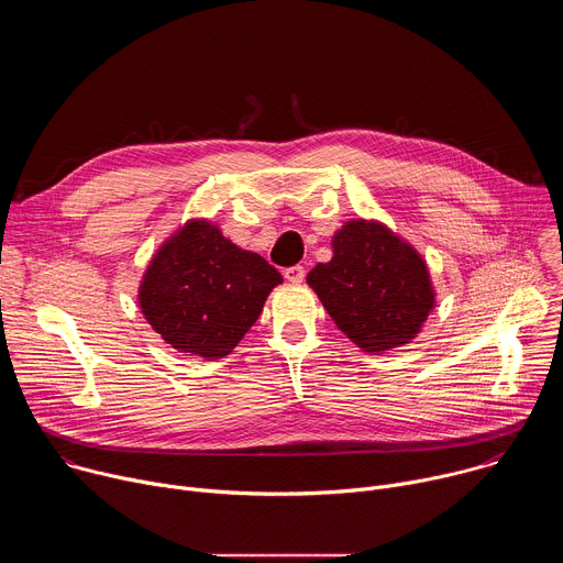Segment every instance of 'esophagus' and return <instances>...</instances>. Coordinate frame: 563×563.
Segmentation results:
<instances>
[{"instance_id": "34e87169", "label": "esophagus", "mask_w": 563, "mask_h": 563, "mask_svg": "<svg viewBox=\"0 0 563 563\" xmlns=\"http://www.w3.org/2000/svg\"><path fill=\"white\" fill-rule=\"evenodd\" d=\"M285 278H287L289 283H302V278H305V267H302V265H291V267H287V269H285Z\"/></svg>"}]
</instances>
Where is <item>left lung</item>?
<instances>
[{
	"instance_id": "obj_1",
	"label": "left lung",
	"mask_w": 563,
	"mask_h": 563,
	"mask_svg": "<svg viewBox=\"0 0 563 563\" xmlns=\"http://www.w3.org/2000/svg\"><path fill=\"white\" fill-rule=\"evenodd\" d=\"M334 256L307 283L336 328L365 352L410 343L434 307L423 258L376 222H347L334 235Z\"/></svg>"
}]
</instances>
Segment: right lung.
I'll list each match as a JSON object with an SVG mask.
<instances>
[{
  "label": "right lung",
  "instance_id": "1",
  "mask_svg": "<svg viewBox=\"0 0 563 563\" xmlns=\"http://www.w3.org/2000/svg\"><path fill=\"white\" fill-rule=\"evenodd\" d=\"M283 276L263 256L227 240L207 220H191L151 261L140 307L172 347L222 358L256 323Z\"/></svg>",
  "mask_w": 563,
  "mask_h": 563
}]
</instances>
